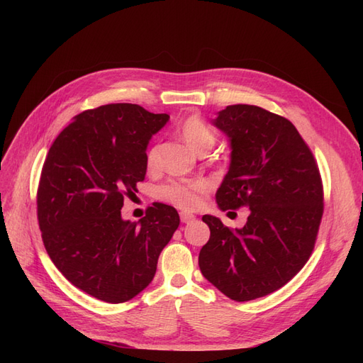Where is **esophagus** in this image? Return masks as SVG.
<instances>
[{
  "label": "esophagus",
  "instance_id": "esophagus-1",
  "mask_svg": "<svg viewBox=\"0 0 363 363\" xmlns=\"http://www.w3.org/2000/svg\"><path fill=\"white\" fill-rule=\"evenodd\" d=\"M180 219H182V223L188 224V223L194 221V219H195V215H192V213H186V212H182V213H180Z\"/></svg>",
  "mask_w": 363,
  "mask_h": 363
}]
</instances>
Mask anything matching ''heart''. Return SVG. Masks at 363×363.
Listing matches in <instances>:
<instances>
[{
  "label": "heart",
  "mask_w": 363,
  "mask_h": 363,
  "mask_svg": "<svg viewBox=\"0 0 363 363\" xmlns=\"http://www.w3.org/2000/svg\"><path fill=\"white\" fill-rule=\"evenodd\" d=\"M182 139L196 152H207L215 144L213 131L200 116H189L180 125ZM145 162L148 169H155L157 164V145H151L147 150ZM208 191V183L204 180L194 182H177L171 180L160 186L157 196L160 200L177 206L184 211H195L203 201L204 195Z\"/></svg>",
  "instance_id": "b5f03b06"
}]
</instances>
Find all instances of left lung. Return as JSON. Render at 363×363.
Returning a JSON list of instances; mask_svg holds the SVG:
<instances>
[{
  "mask_svg": "<svg viewBox=\"0 0 363 363\" xmlns=\"http://www.w3.org/2000/svg\"><path fill=\"white\" fill-rule=\"evenodd\" d=\"M212 124L227 136L230 164L216 191L221 211L247 206L242 228L204 215L211 239L199 265L235 301L284 286L309 259L323 216V184L309 147L286 118L248 104L227 106Z\"/></svg>",
  "mask_w": 363,
  "mask_h": 363,
  "instance_id": "1",
  "label": "left lung"
}]
</instances>
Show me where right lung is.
<instances>
[{
	"label": "right lung",
	"mask_w": 363,
	"mask_h": 363,
	"mask_svg": "<svg viewBox=\"0 0 363 363\" xmlns=\"http://www.w3.org/2000/svg\"><path fill=\"white\" fill-rule=\"evenodd\" d=\"M169 121L138 104H106L74 116L52 142L38 189L42 240L75 288L124 303L155 279L157 259L180 216L152 204L140 221L121 216L124 195L145 180L152 135Z\"/></svg>",
	"instance_id": "1"
}]
</instances>
